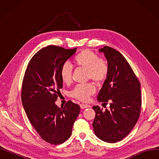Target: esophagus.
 Here are the masks:
<instances>
[{
	"mask_svg": "<svg viewBox=\"0 0 159 159\" xmlns=\"http://www.w3.org/2000/svg\"><path fill=\"white\" fill-rule=\"evenodd\" d=\"M88 107H90L89 105H88V104H80V108L81 109H85V108H88Z\"/></svg>",
	"mask_w": 159,
	"mask_h": 159,
	"instance_id": "obj_1",
	"label": "esophagus"
}]
</instances>
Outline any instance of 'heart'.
Here are the masks:
<instances>
[{"label":"heart","mask_w":159,"mask_h":159,"mask_svg":"<svg viewBox=\"0 0 159 159\" xmlns=\"http://www.w3.org/2000/svg\"><path fill=\"white\" fill-rule=\"evenodd\" d=\"M76 66L86 68L88 79H92L96 83L104 81L109 74V66L104 59L98 57L93 51L84 49L76 55L74 59ZM74 67L66 61L64 63L60 70V75L63 83L69 84L72 81V73ZM96 87L93 83L78 84L70 92L71 97L80 101H87L89 97L95 93Z\"/></svg>","instance_id":"b5f03b06"}]
</instances>
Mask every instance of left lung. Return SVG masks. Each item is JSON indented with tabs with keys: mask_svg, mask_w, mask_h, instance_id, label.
Returning a JSON list of instances; mask_svg holds the SVG:
<instances>
[{
	"mask_svg": "<svg viewBox=\"0 0 159 159\" xmlns=\"http://www.w3.org/2000/svg\"><path fill=\"white\" fill-rule=\"evenodd\" d=\"M104 53L109 66V74L98 93L97 100L110 108L104 111L94 106L96 112L92 126L96 136L106 143H115L129 134L140 116V84L130 64L116 49L104 46L99 49Z\"/></svg>",
	"mask_w": 159,
	"mask_h": 159,
	"instance_id": "8db88e82",
	"label": "left lung"
}]
</instances>
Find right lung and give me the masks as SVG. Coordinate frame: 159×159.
<instances>
[{"label": "right lung", "mask_w": 159, "mask_h": 159, "mask_svg": "<svg viewBox=\"0 0 159 159\" xmlns=\"http://www.w3.org/2000/svg\"><path fill=\"white\" fill-rule=\"evenodd\" d=\"M76 52L49 45L33 55L25 73L21 100L29 120L41 138L51 144H59L70 138L80 111L79 105L68 101L59 108L55 104L63 88L60 70Z\"/></svg>", "instance_id": "add662e5"}]
</instances>
